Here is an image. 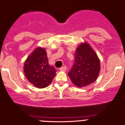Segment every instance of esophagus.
<instances>
[{
	"instance_id": "1",
	"label": "esophagus",
	"mask_w": 125,
	"mask_h": 125,
	"mask_svg": "<svg viewBox=\"0 0 125 125\" xmlns=\"http://www.w3.org/2000/svg\"><path fill=\"white\" fill-rule=\"evenodd\" d=\"M66 69H67L66 67L63 66V67H61V68L59 69V70H60V71H66Z\"/></svg>"
}]
</instances>
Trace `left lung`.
<instances>
[{
    "mask_svg": "<svg viewBox=\"0 0 125 125\" xmlns=\"http://www.w3.org/2000/svg\"><path fill=\"white\" fill-rule=\"evenodd\" d=\"M100 71L99 57L88 43H82L74 53V62L68 73L71 82L78 87H84L97 80Z\"/></svg>",
    "mask_w": 125,
    "mask_h": 125,
    "instance_id": "obj_1",
    "label": "left lung"
}]
</instances>
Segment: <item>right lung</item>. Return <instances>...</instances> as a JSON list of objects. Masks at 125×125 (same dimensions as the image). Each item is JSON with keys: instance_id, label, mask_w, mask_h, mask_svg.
<instances>
[{"instance_id": "obj_1", "label": "right lung", "mask_w": 125, "mask_h": 125, "mask_svg": "<svg viewBox=\"0 0 125 125\" xmlns=\"http://www.w3.org/2000/svg\"><path fill=\"white\" fill-rule=\"evenodd\" d=\"M24 72L31 83L37 88H43L49 86L52 82L56 70L48 62L45 49L38 47L26 59Z\"/></svg>"}]
</instances>
